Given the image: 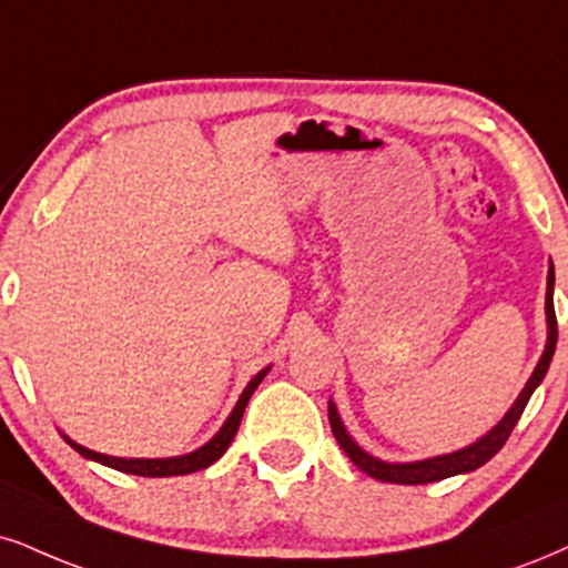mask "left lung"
<instances>
[{
    "mask_svg": "<svg viewBox=\"0 0 568 568\" xmlns=\"http://www.w3.org/2000/svg\"><path fill=\"white\" fill-rule=\"evenodd\" d=\"M552 284H556V271H552V263L548 265V292H545V324H548V339H545V349L537 361L535 371L524 384V389L519 392L514 405L506 410V416L500 418L498 424L493 426L487 434H481L477 443L460 447V450L453 453H443V455H432V458H422V460H405V464H389V460L376 458L363 450V447L349 437V432L342 424L339 410L334 400H328V424H332L334 437L342 450L347 453V458L353 460L361 471H366L368 477L379 479V481H392V485H429V481H439L447 477H455V474H468L477 471L479 466H485L495 453L506 445V439L514 432V426L519 424L524 408H527L531 392L540 387V382L548 374L552 353H556V342H558V324H556V311H552Z\"/></svg>",
    "mask_w": 568,
    "mask_h": 568,
    "instance_id": "obj_1",
    "label": "left lung"
}]
</instances>
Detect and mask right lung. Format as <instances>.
I'll list each match as a JSON object with an SVG mask.
<instances>
[{"label":"right lung","mask_w":568,"mask_h":568,"mask_svg":"<svg viewBox=\"0 0 568 568\" xmlns=\"http://www.w3.org/2000/svg\"><path fill=\"white\" fill-rule=\"evenodd\" d=\"M268 371H271V366H265L263 371H257V374L252 376L250 384L242 389L240 400H236L234 408H231L229 418L223 422L221 429L215 432L205 445L197 447V450L186 453V455H173V458H115V455H104V453L89 450V447H83V445L75 443V439H70L65 432H60V434H62V439H65V443L73 447L75 453L83 455V458L97 460V464L115 468V471L136 474V477H184V474H194V471H200V468H207L210 464H215V460H219L221 455L229 450L231 439H234V434L242 424L244 408H247L252 392L257 389V384L265 379V374H268Z\"/></svg>","instance_id":"add662e5"}]
</instances>
